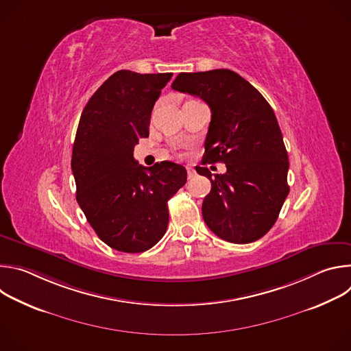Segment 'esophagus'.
Instances as JSON below:
<instances>
[{"label": "esophagus", "instance_id": "34e87169", "mask_svg": "<svg viewBox=\"0 0 351 351\" xmlns=\"http://www.w3.org/2000/svg\"><path fill=\"white\" fill-rule=\"evenodd\" d=\"M186 169H187V176H189V179H191V178L195 175L194 169H193L191 167H186Z\"/></svg>", "mask_w": 351, "mask_h": 351}]
</instances>
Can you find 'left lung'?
Returning <instances> with one entry per match:
<instances>
[{
	"instance_id": "left-lung-1",
	"label": "left lung",
	"mask_w": 351,
	"mask_h": 351,
	"mask_svg": "<svg viewBox=\"0 0 351 351\" xmlns=\"http://www.w3.org/2000/svg\"><path fill=\"white\" fill-rule=\"evenodd\" d=\"M172 88L208 104L203 165H226V172L215 178L208 168L195 167L211 180L202 207L204 222L230 243L261 239L289 194V158L274 110L254 86L229 69L179 73Z\"/></svg>"
}]
</instances>
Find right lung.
I'll return each mask as SVG.
<instances>
[{
	"label": "right lung",
	"mask_w": 351,
	"mask_h": 351,
	"mask_svg": "<svg viewBox=\"0 0 351 351\" xmlns=\"http://www.w3.org/2000/svg\"><path fill=\"white\" fill-rule=\"evenodd\" d=\"M171 77L118 71L91 95L79 121L71 162L77 204L97 236L118 252L143 253L161 240L168 199L187 180L179 164L145 168L133 158Z\"/></svg>",
	"instance_id": "add662e5"
}]
</instances>
